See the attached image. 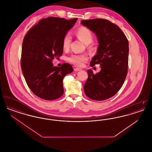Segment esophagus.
Instances as JSON below:
<instances>
[{
	"label": "esophagus",
	"instance_id": "esophagus-1",
	"mask_svg": "<svg viewBox=\"0 0 152 152\" xmlns=\"http://www.w3.org/2000/svg\"><path fill=\"white\" fill-rule=\"evenodd\" d=\"M81 69H80V68H74V71H76V72L79 71H81Z\"/></svg>",
	"mask_w": 152,
	"mask_h": 152
}]
</instances>
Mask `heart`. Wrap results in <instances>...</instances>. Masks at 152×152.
Wrapping results in <instances>:
<instances>
[{
    "label": "heart",
    "instance_id": "obj_1",
    "mask_svg": "<svg viewBox=\"0 0 152 152\" xmlns=\"http://www.w3.org/2000/svg\"><path fill=\"white\" fill-rule=\"evenodd\" d=\"M77 37L86 44L91 43L94 39V35L92 31L87 27H81L76 31ZM71 36L69 33H66L63 36L62 40V47L63 50H68L71 42ZM89 48L92 49V46L89 45ZM88 60V56L86 54H73L68 58V60L73 64L77 66H83L84 62Z\"/></svg>",
    "mask_w": 152,
    "mask_h": 152
}]
</instances>
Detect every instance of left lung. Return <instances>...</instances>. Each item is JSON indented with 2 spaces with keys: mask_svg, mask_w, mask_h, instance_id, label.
Returning <instances> with one entry per match:
<instances>
[{
  "mask_svg": "<svg viewBox=\"0 0 152 152\" xmlns=\"http://www.w3.org/2000/svg\"><path fill=\"white\" fill-rule=\"evenodd\" d=\"M81 23L96 34L99 45L91 66L100 64L101 71L94 74L88 69V77L84 86L89 99L102 101L112 97L123 86L128 73V40L116 24L107 19L81 20Z\"/></svg>",
  "mask_w": 152,
  "mask_h": 152,
  "instance_id": "1",
  "label": "left lung"
}]
</instances>
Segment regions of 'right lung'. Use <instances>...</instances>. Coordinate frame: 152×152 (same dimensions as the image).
<instances>
[{"label":"right lung","instance_id":"obj_1","mask_svg":"<svg viewBox=\"0 0 152 152\" xmlns=\"http://www.w3.org/2000/svg\"><path fill=\"white\" fill-rule=\"evenodd\" d=\"M77 20L44 18L32 27L24 37L22 72L31 91L42 99L53 100L64 93L63 80L66 75L72 72V66L68 63L53 66L52 62L62 55L63 36Z\"/></svg>","mask_w":152,"mask_h":152}]
</instances>
